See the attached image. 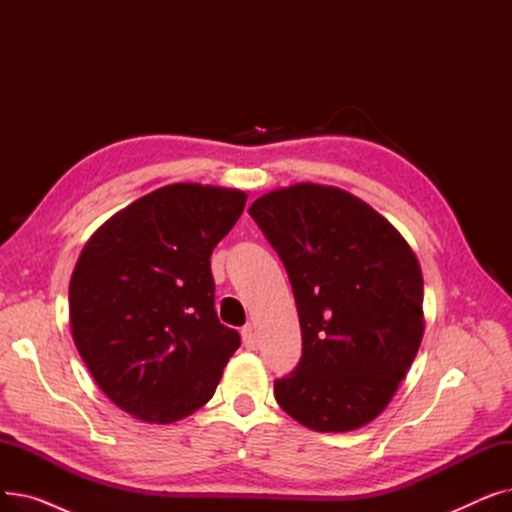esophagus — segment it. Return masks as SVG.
Instances as JSON below:
<instances>
[{"label":"esophagus","mask_w":512,"mask_h":512,"mask_svg":"<svg viewBox=\"0 0 512 512\" xmlns=\"http://www.w3.org/2000/svg\"><path fill=\"white\" fill-rule=\"evenodd\" d=\"M242 344H245V348H249V351H257V334H255V328L251 324H247L245 328H242Z\"/></svg>","instance_id":"obj_1"}]
</instances>
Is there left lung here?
<instances>
[{
    "label": "left lung",
    "instance_id": "1",
    "mask_svg": "<svg viewBox=\"0 0 512 512\" xmlns=\"http://www.w3.org/2000/svg\"><path fill=\"white\" fill-rule=\"evenodd\" d=\"M297 301L303 357L274 382L278 405L315 432L378 417L419 351L423 276L400 232L336 186L301 182L249 207Z\"/></svg>",
    "mask_w": 512,
    "mask_h": 512
}]
</instances>
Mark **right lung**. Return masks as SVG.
<instances>
[{
	"label": "right lung",
	"mask_w": 512,
	"mask_h": 512,
	"mask_svg": "<svg viewBox=\"0 0 512 512\" xmlns=\"http://www.w3.org/2000/svg\"><path fill=\"white\" fill-rule=\"evenodd\" d=\"M236 188L161 186L112 215L70 278V330L93 380L147 423H174L213 396L236 330L213 307L209 257L245 209Z\"/></svg>",
	"instance_id": "right-lung-1"
}]
</instances>
